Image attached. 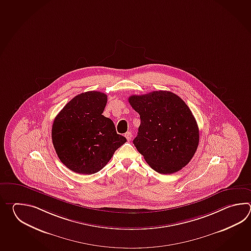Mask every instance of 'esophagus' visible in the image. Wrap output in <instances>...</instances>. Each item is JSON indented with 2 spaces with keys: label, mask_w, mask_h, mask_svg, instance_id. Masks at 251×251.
I'll return each instance as SVG.
<instances>
[{
  "label": "esophagus",
  "mask_w": 251,
  "mask_h": 251,
  "mask_svg": "<svg viewBox=\"0 0 251 251\" xmlns=\"http://www.w3.org/2000/svg\"><path fill=\"white\" fill-rule=\"evenodd\" d=\"M125 136H126V138L127 139V141H130L132 139V133L127 132V133H125Z\"/></svg>",
  "instance_id": "1"
}]
</instances>
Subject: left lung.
<instances>
[{"label": "left lung", "instance_id": "left-lung-1", "mask_svg": "<svg viewBox=\"0 0 251 251\" xmlns=\"http://www.w3.org/2000/svg\"><path fill=\"white\" fill-rule=\"evenodd\" d=\"M128 101L141 119L133 144L151 168L172 174L188 164L198 149L199 129L181 98L159 91L132 95Z\"/></svg>", "mask_w": 251, "mask_h": 251}]
</instances>
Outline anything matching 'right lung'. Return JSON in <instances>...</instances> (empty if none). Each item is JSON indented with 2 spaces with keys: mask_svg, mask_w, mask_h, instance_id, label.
<instances>
[{
  "mask_svg": "<svg viewBox=\"0 0 251 251\" xmlns=\"http://www.w3.org/2000/svg\"><path fill=\"white\" fill-rule=\"evenodd\" d=\"M107 97L100 91L80 93L55 117L52 141L60 160L79 174L102 170L126 139L117 133L110 118L102 115Z\"/></svg>",
  "mask_w": 251,
  "mask_h": 251,
  "instance_id": "1",
  "label": "right lung"
}]
</instances>
